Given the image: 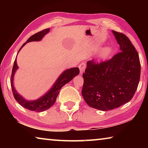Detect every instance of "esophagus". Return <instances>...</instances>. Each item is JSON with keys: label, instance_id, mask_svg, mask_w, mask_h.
Returning <instances> with one entry per match:
<instances>
[{"label": "esophagus", "instance_id": "obj_1", "mask_svg": "<svg viewBox=\"0 0 148 148\" xmlns=\"http://www.w3.org/2000/svg\"><path fill=\"white\" fill-rule=\"evenodd\" d=\"M86 62H82L81 64L79 65V71H80V74H83V72H84L85 69H86Z\"/></svg>", "mask_w": 148, "mask_h": 148}]
</instances>
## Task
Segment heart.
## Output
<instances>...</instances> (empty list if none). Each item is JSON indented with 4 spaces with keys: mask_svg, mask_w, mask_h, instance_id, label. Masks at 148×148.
Returning a JSON list of instances; mask_svg holds the SVG:
<instances>
[{
    "mask_svg": "<svg viewBox=\"0 0 148 148\" xmlns=\"http://www.w3.org/2000/svg\"><path fill=\"white\" fill-rule=\"evenodd\" d=\"M112 49L111 47H106L105 48L102 49L101 51L99 53V58L101 60H105L108 57H109L110 55L112 54Z\"/></svg>",
    "mask_w": 148,
    "mask_h": 148,
    "instance_id": "obj_1",
    "label": "heart"
}]
</instances>
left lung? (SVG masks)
<instances>
[{
  "instance_id": "obj_1",
  "label": "left lung",
  "mask_w": 148,
  "mask_h": 148,
  "mask_svg": "<svg viewBox=\"0 0 148 148\" xmlns=\"http://www.w3.org/2000/svg\"><path fill=\"white\" fill-rule=\"evenodd\" d=\"M112 32L121 52L100 63L87 61L83 74L84 101L89 106L102 111L117 108L131 101L140 77L141 66L135 47L124 34Z\"/></svg>"
}]
</instances>
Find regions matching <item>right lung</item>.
<instances>
[{"mask_svg": "<svg viewBox=\"0 0 148 148\" xmlns=\"http://www.w3.org/2000/svg\"><path fill=\"white\" fill-rule=\"evenodd\" d=\"M49 32V29H46L32 35V36H31L27 40V41L25 43H24L22 45V46L19 49V51L25 45L29 42L41 40L42 38L46 34L48 33ZM17 69H18V66H17V60L16 59L14 61L13 69H12V73L11 76V87L14 98L21 106L25 108L26 109L37 112L45 111V110L49 109L50 107L53 106L55 102H56L57 97L58 96L60 89L62 88V87H63L65 84L71 82L75 76H76L79 73V70L77 67H74V68L65 70L60 75L58 78L57 79L56 82H55L51 88L46 94L44 95L41 97H40L39 99L34 100V101H27V100L25 99L23 97L21 96L17 92L16 89L14 88V77Z\"/></svg>", "mask_w": 148, "mask_h": 148, "instance_id": "add662e5", "label": "right lung"}]
</instances>
